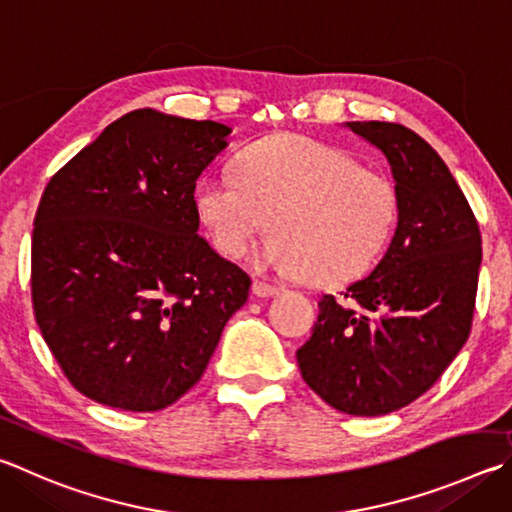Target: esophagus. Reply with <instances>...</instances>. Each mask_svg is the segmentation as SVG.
Listing matches in <instances>:
<instances>
[{
    "label": "esophagus",
    "instance_id": "1",
    "mask_svg": "<svg viewBox=\"0 0 512 512\" xmlns=\"http://www.w3.org/2000/svg\"><path fill=\"white\" fill-rule=\"evenodd\" d=\"M277 291H280V288L273 286V284H266V282H262V280H255V282H253V293H255L257 297H271V295H275Z\"/></svg>",
    "mask_w": 512,
    "mask_h": 512
}]
</instances>
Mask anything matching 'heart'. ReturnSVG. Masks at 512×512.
<instances>
[{
    "mask_svg": "<svg viewBox=\"0 0 512 512\" xmlns=\"http://www.w3.org/2000/svg\"><path fill=\"white\" fill-rule=\"evenodd\" d=\"M194 208L212 244L228 257L275 228L253 264L286 277L340 282L365 271L392 235L394 185L358 167L338 147L304 136H273L239 154L237 172L203 174Z\"/></svg>",
    "mask_w": 512,
    "mask_h": 512,
    "instance_id": "1",
    "label": "heart"
}]
</instances>
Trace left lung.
Instances as JSON below:
<instances>
[{"mask_svg": "<svg viewBox=\"0 0 512 512\" xmlns=\"http://www.w3.org/2000/svg\"><path fill=\"white\" fill-rule=\"evenodd\" d=\"M383 152L398 199L389 248L345 300L324 295L297 349L302 378L324 403L383 416L423 396L466 345L481 235L466 197L430 145L396 123H345Z\"/></svg>", "mask_w": 512, "mask_h": 512, "instance_id": "obj_1", "label": "left lung"}]
</instances>
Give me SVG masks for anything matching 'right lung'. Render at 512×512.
Here are the masks:
<instances>
[{
  "instance_id": "obj_1",
  "label": "right lung",
  "mask_w": 512,
  "mask_h": 512,
  "mask_svg": "<svg viewBox=\"0 0 512 512\" xmlns=\"http://www.w3.org/2000/svg\"><path fill=\"white\" fill-rule=\"evenodd\" d=\"M230 132L129 111L46 185L31 248L35 320L91 401L127 412L179 401L246 304L250 277L197 235L194 208Z\"/></svg>"
}]
</instances>
